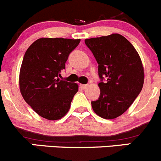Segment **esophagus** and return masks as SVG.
Instances as JSON below:
<instances>
[{"label":"esophagus","instance_id":"esophagus-1","mask_svg":"<svg viewBox=\"0 0 161 161\" xmlns=\"http://www.w3.org/2000/svg\"><path fill=\"white\" fill-rule=\"evenodd\" d=\"M88 87V84H80V87L83 89H86Z\"/></svg>","mask_w":161,"mask_h":161}]
</instances>
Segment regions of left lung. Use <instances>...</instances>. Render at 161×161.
I'll list each match as a JSON object with an SVG mask.
<instances>
[{"mask_svg": "<svg viewBox=\"0 0 161 161\" xmlns=\"http://www.w3.org/2000/svg\"><path fill=\"white\" fill-rule=\"evenodd\" d=\"M98 64L100 96L92 102L94 112L104 119H114L131 106L142 88L144 68L134 46L122 35L86 39ZM104 78L108 80L103 82Z\"/></svg>", "mask_w": 161, "mask_h": 161, "instance_id": "1", "label": "left lung"}]
</instances>
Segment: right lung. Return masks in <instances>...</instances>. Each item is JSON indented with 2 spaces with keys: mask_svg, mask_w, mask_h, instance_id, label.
Here are the masks:
<instances>
[{
  "mask_svg": "<svg viewBox=\"0 0 161 161\" xmlns=\"http://www.w3.org/2000/svg\"><path fill=\"white\" fill-rule=\"evenodd\" d=\"M80 39L43 37L25 53L19 72V89L25 101L39 116L59 120L70 108L78 84L59 80L69 53Z\"/></svg>",
  "mask_w": 161,
  "mask_h": 161,
  "instance_id": "right-lung-1",
  "label": "right lung"
}]
</instances>
